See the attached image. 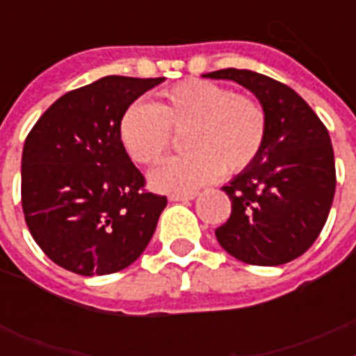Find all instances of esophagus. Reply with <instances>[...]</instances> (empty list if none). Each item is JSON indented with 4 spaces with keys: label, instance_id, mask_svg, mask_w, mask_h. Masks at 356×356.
Wrapping results in <instances>:
<instances>
[{
    "label": "esophagus",
    "instance_id": "34e87169",
    "mask_svg": "<svg viewBox=\"0 0 356 356\" xmlns=\"http://www.w3.org/2000/svg\"><path fill=\"white\" fill-rule=\"evenodd\" d=\"M197 197L195 192H190V194H172L170 195V201H192Z\"/></svg>",
    "mask_w": 356,
    "mask_h": 356
}]
</instances>
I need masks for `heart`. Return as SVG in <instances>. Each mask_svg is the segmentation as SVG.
<instances>
[{
    "instance_id": "b5f03b06",
    "label": "heart",
    "mask_w": 356,
    "mask_h": 356,
    "mask_svg": "<svg viewBox=\"0 0 356 356\" xmlns=\"http://www.w3.org/2000/svg\"><path fill=\"white\" fill-rule=\"evenodd\" d=\"M173 131L184 133L188 151L149 173V184L159 192H190L222 170H245L264 145L268 120L251 97L234 96L211 81H186L164 92L156 105H129L118 125L122 145L140 164L159 161L172 145Z\"/></svg>"
}]
</instances>
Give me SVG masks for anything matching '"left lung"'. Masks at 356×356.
Instances as JSON below:
<instances>
[{
  "label": "left lung",
  "instance_id": "8db88e82",
  "mask_svg": "<svg viewBox=\"0 0 356 356\" xmlns=\"http://www.w3.org/2000/svg\"><path fill=\"white\" fill-rule=\"evenodd\" d=\"M203 77L248 88L268 120L259 156L222 188L233 211L216 229L218 242L245 264H286L316 242L331 211L337 188L331 136L298 92L268 75L227 68Z\"/></svg>",
  "mask_w": 356,
  "mask_h": 356
}]
</instances>
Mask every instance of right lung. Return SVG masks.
Wrapping results in <instances>:
<instances>
[{"instance_id": "1", "label": "right lung", "mask_w": 356, "mask_h": 356, "mask_svg": "<svg viewBox=\"0 0 356 356\" xmlns=\"http://www.w3.org/2000/svg\"><path fill=\"white\" fill-rule=\"evenodd\" d=\"M164 77L107 75L58 97L22 153V207L35 242L60 268L108 275L144 253L168 200L120 140L122 114Z\"/></svg>"}]
</instances>
